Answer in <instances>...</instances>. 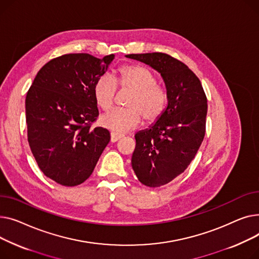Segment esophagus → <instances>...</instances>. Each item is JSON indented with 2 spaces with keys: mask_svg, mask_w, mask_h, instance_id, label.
Returning a JSON list of instances; mask_svg holds the SVG:
<instances>
[{
  "mask_svg": "<svg viewBox=\"0 0 259 259\" xmlns=\"http://www.w3.org/2000/svg\"><path fill=\"white\" fill-rule=\"evenodd\" d=\"M122 135H120L118 133H111V141L112 142H117L118 140H120L121 138H122Z\"/></svg>",
  "mask_w": 259,
  "mask_h": 259,
  "instance_id": "34e87169",
  "label": "esophagus"
}]
</instances>
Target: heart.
Wrapping results in <instances>:
<instances>
[{
  "mask_svg": "<svg viewBox=\"0 0 259 259\" xmlns=\"http://www.w3.org/2000/svg\"><path fill=\"white\" fill-rule=\"evenodd\" d=\"M117 87L130 91L125 101L126 109H117L100 118L102 126L118 133H124L138 126L142 118L148 123L156 122L164 114L168 93L157 83L155 73L139 65H126L118 70L116 80L104 74L98 77L93 87L96 104L102 111L113 108Z\"/></svg>",
  "mask_w": 259,
  "mask_h": 259,
  "instance_id": "1",
  "label": "heart"
}]
</instances>
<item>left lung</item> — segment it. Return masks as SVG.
<instances>
[{"label":"left lung","instance_id":"1","mask_svg":"<svg viewBox=\"0 0 259 259\" xmlns=\"http://www.w3.org/2000/svg\"><path fill=\"white\" fill-rule=\"evenodd\" d=\"M157 70L165 82L168 103L150 128L135 135L133 169L145 186L169 183L190 164L205 137L207 97L197 76L165 53L128 54Z\"/></svg>","mask_w":259,"mask_h":259}]
</instances>
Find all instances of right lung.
<instances>
[{"instance_id": "add662e5", "label": "right lung", "mask_w": 259, "mask_h": 259, "mask_svg": "<svg viewBox=\"0 0 259 259\" xmlns=\"http://www.w3.org/2000/svg\"><path fill=\"white\" fill-rule=\"evenodd\" d=\"M115 55L71 53L51 59L36 74L26 96L28 143L46 177L63 186L92 175L110 132L91 127L99 115L93 87Z\"/></svg>"}]
</instances>
